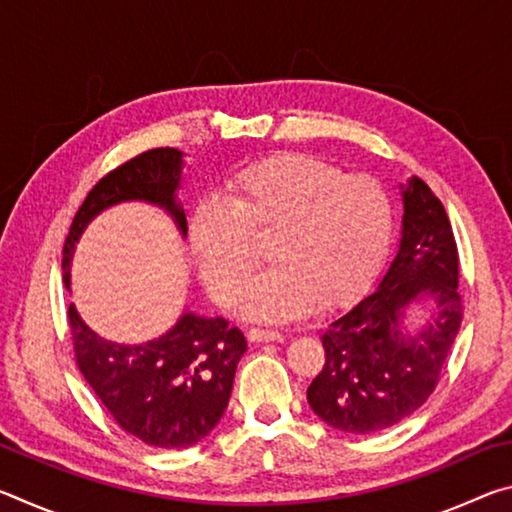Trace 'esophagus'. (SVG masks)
<instances>
[{
    "label": "esophagus",
    "instance_id": "34e87169",
    "mask_svg": "<svg viewBox=\"0 0 512 512\" xmlns=\"http://www.w3.org/2000/svg\"><path fill=\"white\" fill-rule=\"evenodd\" d=\"M248 341L250 343H277V341H282V334L273 332V329L253 327V329H248Z\"/></svg>",
    "mask_w": 512,
    "mask_h": 512
}]
</instances>
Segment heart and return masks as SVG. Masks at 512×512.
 I'll use <instances>...</instances> for the list:
<instances>
[{
  "instance_id": "b5f03b06",
  "label": "heart",
  "mask_w": 512,
  "mask_h": 512,
  "mask_svg": "<svg viewBox=\"0 0 512 512\" xmlns=\"http://www.w3.org/2000/svg\"><path fill=\"white\" fill-rule=\"evenodd\" d=\"M268 239L273 266L250 284L244 316L291 320L336 307L366 287L391 244V198L366 173H341L302 153L275 155L230 180L225 201L207 198L189 219V248L207 291L235 305Z\"/></svg>"
}]
</instances>
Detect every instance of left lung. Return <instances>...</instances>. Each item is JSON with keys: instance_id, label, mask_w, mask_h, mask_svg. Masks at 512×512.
Here are the masks:
<instances>
[{"instance_id": "1", "label": "left lung", "mask_w": 512, "mask_h": 512, "mask_svg": "<svg viewBox=\"0 0 512 512\" xmlns=\"http://www.w3.org/2000/svg\"><path fill=\"white\" fill-rule=\"evenodd\" d=\"M400 194L395 255L372 293L323 329L325 363L307 388L311 411L348 433L388 429L418 411L463 318L456 241L443 203L418 176L400 183Z\"/></svg>"}]
</instances>
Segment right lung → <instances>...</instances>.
<instances>
[{"mask_svg":"<svg viewBox=\"0 0 512 512\" xmlns=\"http://www.w3.org/2000/svg\"><path fill=\"white\" fill-rule=\"evenodd\" d=\"M185 153L153 149L121 164L94 185L76 212L63 248V282L72 289V259L83 232L101 212L121 203H146L167 212L187 237L178 192ZM76 363L112 418L131 436L160 449H185L203 440L228 406L232 381L248 343L221 316L183 311L171 329L144 343L99 336L69 305Z\"/></svg>","mask_w":512,"mask_h":512,"instance_id":"add662e5","label":"right lung"}]
</instances>
